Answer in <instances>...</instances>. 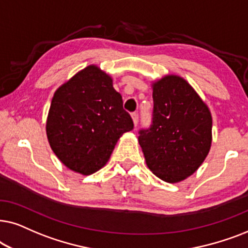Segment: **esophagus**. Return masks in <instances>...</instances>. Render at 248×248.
<instances>
[{
  "label": "esophagus",
  "instance_id": "1",
  "mask_svg": "<svg viewBox=\"0 0 248 248\" xmlns=\"http://www.w3.org/2000/svg\"><path fill=\"white\" fill-rule=\"evenodd\" d=\"M131 119H133L134 126L136 127L137 124H138V114L136 113V112H134V113H131Z\"/></svg>",
  "mask_w": 248,
  "mask_h": 248
}]
</instances>
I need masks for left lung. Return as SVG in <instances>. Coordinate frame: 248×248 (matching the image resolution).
Instances as JSON below:
<instances>
[{"mask_svg":"<svg viewBox=\"0 0 248 248\" xmlns=\"http://www.w3.org/2000/svg\"><path fill=\"white\" fill-rule=\"evenodd\" d=\"M153 124L138 136L146 166L166 183H180L201 167L212 144V115L191 85L177 75L152 81Z\"/></svg>","mask_w":248,"mask_h":248,"instance_id":"8db88e82","label":"left lung"}]
</instances>
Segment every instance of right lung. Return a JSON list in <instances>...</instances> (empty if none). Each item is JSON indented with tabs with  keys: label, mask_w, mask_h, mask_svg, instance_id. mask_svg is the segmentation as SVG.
<instances>
[{
	"label": "right lung",
	"mask_w": 248,
	"mask_h": 248,
	"mask_svg": "<svg viewBox=\"0 0 248 248\" xmlns=\"http://www.w3.org/2000/svg\"><path fill=\"white\" fill-rule=\"evenodd\" d=\"M133 128L113 79L95 64L59 86L46 119L52 151L68 169L82 176L102 169L119 138Z\"/></svg>",
	"instance_id": "right-lung-1"
}]
</instances>
